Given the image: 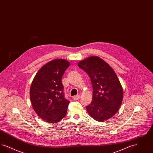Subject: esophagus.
<instances>
[{
  "label": "esophagus",
  "instance_id": "1",
  "mask_svg": "<svg viewBox=\"0 0 153 153\" xmlns=\"http://www.w3.org/2000/svg\"><path fill=\"white\" fill-rule=\"evenodd\" d=\"M80 99V96L79 95H76L73 96V99L74 100H77Z\"/></svg>",
  "mask_w": 153,
  "mask_h": 153
}]
</instances>
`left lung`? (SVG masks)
<instances>
[{
  "label": "left lung",
  "instance_id": "8db88e82",
  "mask_svg": "<svg viewBox=\"0 0 153 153\" xmlns=\"http://www.w3.org/2000/svg\"><path fill=\"white\" fill-rule=\"evenodd\" d=\"M78 66L89 75L93 88L92 101L86 107L89 115L103 122L117 114L123 99L122 85L114 69L102 59L91 56Z\"/></svg>",
  "mask_w": 153,
  "mask_h": 153
}]
</instances>
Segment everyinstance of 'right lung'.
<instances>
[{
  "instance_id": "right-lung-1",
  "label": "right lung",
  "mask_w": 153,
  "mask_h": 153,
  "mask_svg": "<svg viewBox=\"0 0 153 153\" xmlns=\"http://www.w3.org/2000/svg\"><path fill=\"white\" fill-rule=\"evenodd\" d=\"M69 61L56 59L40 68L31 82L30 97L36 114L48 123H55L65 117L69 101L64 97L62 77Z\"/></svg>"
}]
</instances>
